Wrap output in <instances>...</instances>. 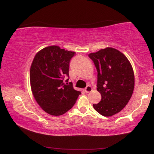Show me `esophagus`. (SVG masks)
Returning a JSON list of instances; mask_svg holds the SVG:
<instances>
[{"mask_svg":"<svg viewBox=\"0 0 154 154\" xmlns=\"http://www.w3.org/2000/svg\"><path fill=\"white\" fill-rule=\"evenodd\" d=\"M92 91V88L90 85H88L85 88V91L86 93H89V92H91Z\"/></svg>","mask_w":154,"mask_h":154,"instance_id":"esophagus-1","label":"esophagus"}]
</instances>
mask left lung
Masks as SVG:
<instances>
[{"label":"left lung","mask_w":154,"mask_h":154,"mask_svg":"<svg viewBox=\"0 0 154 154\" xmlns=\"http://www.w3.org/2000/svg\"><path fill=\"white\" fill-rule=\"evenodd\" d=\"M97 71V90L102 96L94 108L101 115L111 116L123 109L132 96L135 76L126 56L111 47L89 54Z\"/></svg>","instance_id":"8db88e82"}]
</instances>
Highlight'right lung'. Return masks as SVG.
Wrapping results in <instances>:
<instances>
[{"label":"right lung","instance_id":"right-lung-1","mask_svg":"<svg viewBox=\"0 0 154 154\" xmlns=\"http://www.w3.org/2000/svg\"><path fill=\"white\" fill-rule=\"evenodd\" d=\"M75 52L58 46L45 47L35 55L30 67L31 89L38 105L52 116L66 113L75 104L81 92L66 85L69 62ZM69 80V79H67Z\"/></svg>","mask_w":154,"mask_h":154}]
</instances>
